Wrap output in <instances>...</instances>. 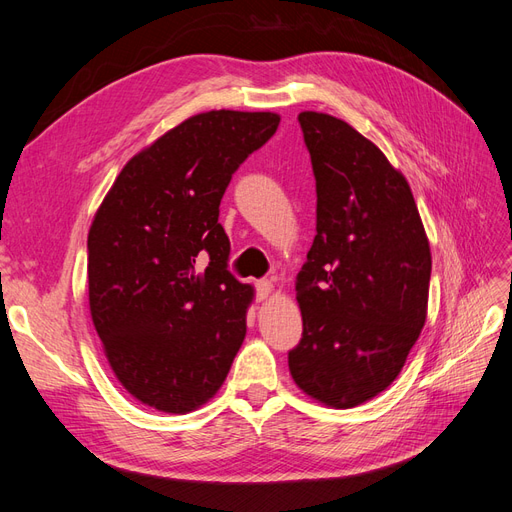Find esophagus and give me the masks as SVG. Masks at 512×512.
<instances>
[{"instance_id":"obj_1","label":"esophagus","mask_w":512,"mask_h":512,"mask_svg":"<svg viewBox=\"0 0 512 512\" xmlns=\"http://www.w3.org/2000/svg\"><path fill=\"white\" fill-rule=\"evenodd\" d=\"M271 292H273V284H271L269 280L256 282V299H258V301H265Z\"/></svg>"}]
</instances>
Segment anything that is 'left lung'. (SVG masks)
Returning a JSON list of instances; mask_svg holds the SVG:
<instances>
[{"label":"left lung","instance_id":"left-lung-1","mask_svg":"<svg viewBox=\"0 0 512 512\" xmlns=\"http://www.w3.org/2000/svg\"><path fill=\"white\" fill-rule=\"evenodd\" d=\"M316 177V237L297 275L299 389L331 408L376 397L427 318L431 252L406 177L346 121L299 113Z\"/></svg>","mask_w":512,"mask_h":512}]
</instances>
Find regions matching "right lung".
<instances>
[{
    "label": "right lung",
    "mask_w": 512,
    "mask_h": 512,
    "mask_svg": "<svg viewBox=\"0 0 512 512\" xmlns=\"http://www.w3.org/2000/svg\"><path fill=\"white\" fill-rule=\"evenodd\" d=\"M277 126L275 113L185 119L123 166L91 222V320L113 374L145 406L192 412L228 376L254 288L228 271L220 200Z\"/></svg>",
    "instance_id": "add662e5"
}]
</instances>
